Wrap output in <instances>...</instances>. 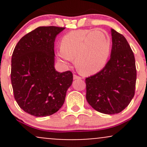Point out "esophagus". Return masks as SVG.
I'll use <instances>...</instances> for the list:
<instances>
[{
  "mask_svg": "<svg viewBox=\"0 0 147 147\" xmlns=\"http://www.w3.org/2000/svg\"><path fill=\"white\" fill-rule=\"evenodd\" d=\"M73 79H82V77H79V76L77 75H73Z\"/></svg>",
  "mask_w": 147,
  "mask_h": 147,
  "instance_id": "34e87169",
  "label": "esophagus"
}]
</instances>
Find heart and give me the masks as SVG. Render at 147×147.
I'll list each match as a JSON object with an SVG mask.
<instances>
[{
  "label": "heart",
  "instance_id": "obj_1",
  "mask_svg": "<svg viewBox=\"0 0 147 147\" xmlns=\"http://www.w3.org/2000/svg\"><path fill=\"white\" fill-rule=\"evenodd\" d=\"M111 37L102 30H77L65 34L61 40L57 56L68 63L75 57L77 70L90 75L105 66L110 57Z\"/></svg>",
  "mask_w": 147,
  "mask_h": 147
}]
</instances>
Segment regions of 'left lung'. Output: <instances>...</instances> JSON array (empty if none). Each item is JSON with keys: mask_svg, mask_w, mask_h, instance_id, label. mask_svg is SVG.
Here are the masks:
<instances>
[{"mask_svg": "<svg viewBox=\"0 0 147 147\" xmlns=\"http://www.w3.org/2000/svg\"><path fill=\"white\" fill-rule=\"evenodd\" d=\"M110 60L95 75L86 79V99L98 112L119 113L127 107L135 95L137 71L136 60L125 37L111 29Z\"/></svg>", "mask_w": 147, "mask_h": 147, "instance_id": "1", "label": "left lung"}]
</instances>
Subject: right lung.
Masks as SVG:
<instances>
[{
    "mask_svg": "<svg viewBox=\"0 0 147 147\" xmlns=\"http://www.w3.org/2000/svg\"><path fill=\"white\" fill-rule=\"evenodd\" d=\"M65 29L38 27L23 36L11 57V82L14 98L21 109L36 117L57 112L72 85V72L55 68V41Z\"/></svg>",
    "mask_w": 147,
    "mask_h": 147,
    "instance_id": "right-lung-1",
    "label": "right lung"
}]
</instances>
